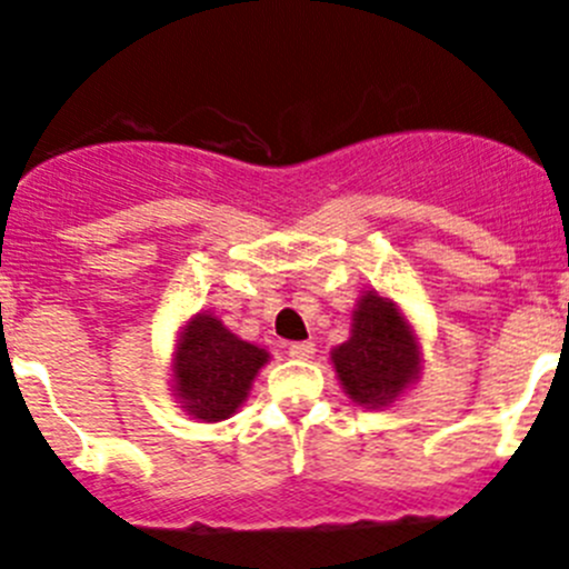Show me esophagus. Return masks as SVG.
Returning <instances> with one entry per match:
<instances>
[{
    "label": "esophagus",
    "instance_id": "obj_1",
    "mask_svg": "<svg viewBox=\"0 0 569 569\" xmlns=\"http://www.w3.org/2000/svg\"><path fill=\"white\" fill-rule=\"evenodd\" d=\"M287 353H290L292 359H312L315 345L312 342H292V345H287Z\"/></svg>",
    "mask_w": 569,
    "mask_h": 569
}]
</instances>
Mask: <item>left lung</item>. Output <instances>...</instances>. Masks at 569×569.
Listing matches in <instances>:
<instances>
[{"label": "left lung", "mask_w": 569, "mask_h": 569, "mask_svg": "<svg viewBox=\"0 0 569 569\" xmlns=\"http://www.w3.org/2000/svg\"><path fill=\"white\" fill-rule=\"evenodd\" d=\"M331 365L356 406H391L419 378V339L395 301L367 290L353 309L350 339L331 350Z\"/></svg>", "instance_id": "8db88e82"}]
</instances>
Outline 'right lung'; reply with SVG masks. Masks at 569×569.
<instances>
[{"mask_svg":"<svg viewBox=\"0 0 569 569\" xmlns=\"http://www.w3.org/2000/svg\"><path fill=\"white\" fill-rule=\"evenodd\" d=\"M268 359L266 348L236 337L216 315L197 312L178 333L172 391L180 408L199 421L230 419Z\"/></svg>","mask_w":569,"mask_h":569,"instance_id":"right-lung-1","label":"right lung"}]
</instances>
